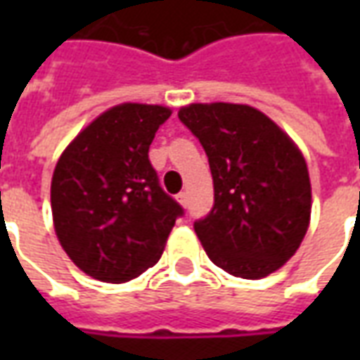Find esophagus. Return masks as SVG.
Instances as JSON below:
<instances>
[{"label": "esophagus", "mask_w": 360, "mask_h": 360, "mask_svg": "<svg viewBox=\"0 0 360 360\" xmlns=\"http://www.w3.org/2000/svg\"><path fill=\"white\" fill-rule=\"evenodd\" d=\"M177 200H179L181 206H187V204H188L187 193H179V195H177Z\"/></svg>", "instance_id": "esophagus-1"}]
</instances>
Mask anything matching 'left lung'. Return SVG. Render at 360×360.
Masks as SVG:
<instances>
[{"label": "left lung", "mask_w": 360, "mask_h": 360, "mask_svg": "<svg viewBox=\"0 0 360 360\" xmlns=\"http://www.w3.org/2000/svg\"><path fill=\"white\" fill-rule=\"evenodd\" d=\"M179 119L202 144L214 179V206L195 221L208 258L243 279L279 270L310 221L301 150L268 115L245 103H191Z\"/></svg>", "instance_id": "obj_1"}]
</instances>
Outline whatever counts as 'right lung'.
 <instances>
[{
    "instance_id": "add662e5",
    "label": "right lung",
    "mask_w": 360,
    "mask_h": 360,
    "mask_svg": "<svg viewBox=\"0 0 360 360\" xmlns=\"http://www.w3.org/2000/svg\"><path fill=\"white\" fill-rule=\"evenodd\" d=\"M169 108L119 103L75 136L51 177L53 227L90 278L123 283L154 266L183 208L160 187L150 144Z\"/></svg>"
}]
</instances>
